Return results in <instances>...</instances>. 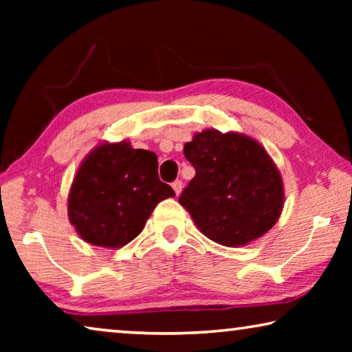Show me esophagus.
<instances>
[{
	"mask_svg": "<svg viewBox=\"0 0 352 352\" xmlns=\"http://www.w3.org/2000/svg\"><path fill=\"white\" fill-rule=\"evenodd\" d=\"M172 188H174V190H175V194H177V195H180L182 189H183V182H182V180H175L174 183H172Z\"/></svg>",
	"mask_w": 352,
	"mask_h": 352,
	"instance_id": "esophagus-1",
	"label": "esophagus"
}]
</instances>
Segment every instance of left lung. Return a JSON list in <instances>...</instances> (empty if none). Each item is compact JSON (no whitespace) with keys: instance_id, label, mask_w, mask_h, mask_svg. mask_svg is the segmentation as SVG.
Wrapping results in <instances>:
<instances>
[{"instance_id":"1","label":"left lung","mask_w":352,"mask_h":352,"mask_svg":"<svg viewBox=\"0 0 352 352\" xmlns=\"http://www.w3.org/2000/svg\"><path fill=\"white\" fill-rule=\"evenodd\" d=\"M195 177L180 195L208 239L242 247L259 239L281 216L284 184L276 164L252 136L206 129L184 144Z\"/></svg>"}]
</instances>
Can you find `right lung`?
Segmentation results:
<instances>
[{"label": "right lung", "instance_id": "obj_1", "mask_svg": "<svg viewBox=\"0 0 352 352\" xmlns=\"http://www.w3.org/2000/svg\"><path fill=\"white\" fill-rule=\"evenodd\" d=\"M160 182L153 152L129 141L100 142L83 158L68 194V217L91 245L121 248L138 236L160 201L174 197Z\"/></svg>", "mask_w": 352, "mask_h": 352}]
</instances>
